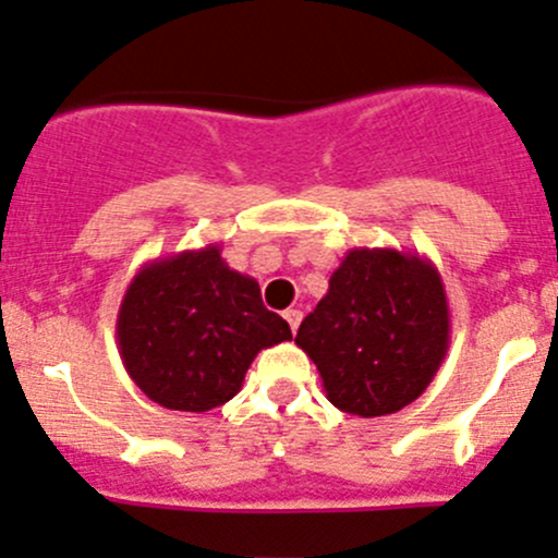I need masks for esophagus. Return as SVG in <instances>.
Here are the masks:
<instances>
[{"instance_id": "obj_1", "label": "esophagus", "mask_w": 558, "mask_h": 558, "mask_svg": "<svg viewBox=\"0 0 558 558\" xmlns=\"http://www.w3.org/2000/svg\"><path fill=\"white\" fill-rule=\"evenodd\" d=\"M283 318L289 320L291 331H296L299 324H302V313H299V310H286V313H283Z\"/></svg>"}]
</instances>
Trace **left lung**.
Masks as SVG:
<instances>
[{
  "instance_id": "left-lung-1",
  "label": "left lung",
  "mask_w": 558,
  "mask_h": 558,
  "mask_svg": "<svg viewBox=\"0 0 558 558\" xmlns=\"http://www.w3.org/2000/svg\"><path fill=\"white\" fill-rule=\"evenodd\" d=\"M449 333L447 291L430 259L414 251L353 248L299 326L296 344L318 366L333 407L385 417L433 383Z\"/></svg>"
}]
</instances>
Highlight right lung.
Segmentation results:
<instances>
[{"label": "right lung", "mask_w": 558, "mask_h": 558, "mask_svg": "<svg viewBox=\"0 0 558 558\" xmlns=\"http://www.w3.org/2000/svg\"><path fill=\"white\" fill-rule=\"evenodd\" d=\"M286 339L289 324L264 307L259 283L230 269L216 243L146 262L117 313L128 374L173 412L227 403L259 350Z\"/></svg>", "instance_id": "right-lung-1"}]
</instances>
